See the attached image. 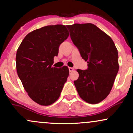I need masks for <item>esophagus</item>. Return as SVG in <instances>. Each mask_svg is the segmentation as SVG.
<instances>
[{"label": "esophagus", "instance_id": "esophagus-1", "mask_svg": "<svg viewBox=\"0 0 133 133\" xmlns=\"http://www.w3.org/2000/svg\"><path fill=\"white\" fill-rule=\"evenodd\" d=\"M69 72H72L74 71V68L69 67Z\"/></svg>", "mask_w": 133, "mask_h": 133}]
</instances>
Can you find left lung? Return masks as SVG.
Wrapping results in <instances>:
<instances>
[{
	"label": "left lung",
	"mask_w": 133,
	"mask_h": 133,
	"mask_svg": "<svg viewBox=\"0 0 133 133\" xmlns=\"http://www.w3.org/2000/svg\"><path fill=\"white\" fill-rule=\"evenodd\" d=\"M67 27L73 43L88 64L87 70L77 69L79 78L74 82L77 92L86 103H100L110 93L119 71L116 47L108 34L91 23Z\"/></svg>",
	"instance_id": "1"
}]
</instances>
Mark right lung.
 I'll list each match as a JSON object with an SVG mask.
<instances>
[{"mask_svg": "<svg viewBox=\"0 0 133 133\" xmlns=\"http://www.w3.org/2000/svg\"><path fill=\"white\" fill-rule=\"evenodd\" d=\"M64 25H47L30 32L17 51V75L28 96L42 106L53 104L60 96L69 76V69L52 68L60 44L68 39Z\"/></svg>", "mask_w": 133, "mask_h": 133, "instance_id": "add662e5", "label": "right lung"}]
</instances>
